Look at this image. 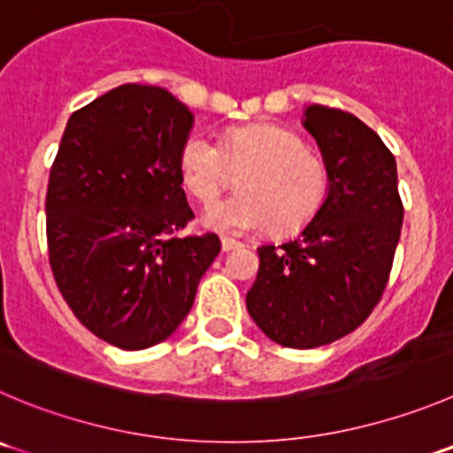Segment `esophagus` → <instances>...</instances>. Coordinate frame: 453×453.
<instances>
[{
	"label": "esophagus",
	"instance_id": "1",
	"mask_svg": "<svg viewBox=\"0 0 453 453\" xmlns=\"http://www.w3.org/2000/svg\"><path fill=\"white\" fill-rule=\"evenodd\" d=\"M219 242H222V251H234V249L242 247V242H240V240L226 238V235H224V238L219 240Z\"/></svg>",
	"mask_w": 453,
	"mask_h": 453
}]
</instances>
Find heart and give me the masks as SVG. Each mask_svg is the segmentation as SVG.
<instances>
[{
	"instance_id": "b5f03b06",
	"label": "heart",
	"mask_w": 453,
	"mask_h": 453,
	"mask_svg": "<svg viewBox=\"0 0 453 453\" xmlns=\"http://www.w3.org/2000/svg\"><path fill=\"white\" fill-rule=\"evenodd\" d=\"M242 193L215 202L204 224L222 234L265 229L278 235L304 229L329 196L325 159L296 133L273 124H249L224 133L222 146L191 135L180 149V175L196 200L213 202L234 182Z\"/></svg>"
}]
</instances>
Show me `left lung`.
<instances>
[{
	"label": "left lung",
	"instance_id": "obj_1",
	"mask_svg": "<svg viewBox=\"0 0 453 453\" xmlns=\"http://www.w3.org/2000/svg\"><path fill=\"white\" fill-rule=\"evenodd\" d=\"M304 128L329 169V196L303 234L257 249L247 294L253 322L291 349L329 344L358 329L389 282L403 226L395 157L356 115L313 104Z\"/></svg>",
	"mask_w": 453,
	"mask_h": 453
}]
</instances>
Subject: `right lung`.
<instances>
[{
    "label": "right lung",
    "mask_w": 453,
    "mask_h": 453,
    "mask_svg": "<svg viewBox=\"0 0 453 453\" xmlns=\"http://www.w3.org/2000/svg\"><path fill=\"white\" fill-rule=\"evenodd\" d=\"M193 113L157 86L124 84L75 111L46 191L49 262L77 320L127 351L169 338L219 253L193 219L180 149Z\"/></svg>",
    "instance_id": "add662e5"
}]
</instances>
